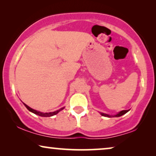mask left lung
<instances>
[{
    "label": "left lung",
    "mask_w": 156,
    "mask_h": 156,
    "mask_svg": "<svg viewBox=\"0 0 156 156\" xmlns=\"http://www.w3.org/2000/svg\"><path fill=\"white\" fill-rule=\"evenodd\" d=\"M130 109L129 110H123V111H121L120 112L117 113L115 115H109V114H104V113H101L100 112V114L101 115V116H105V117H108V118H111V117H119V116H123V114H126L128 112H129Z\"/></svg>",
    "instance_id": "left-lung-1"
}]
</instances>
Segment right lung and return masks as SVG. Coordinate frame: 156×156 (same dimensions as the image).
I'll list each match as a JSON object with an SVG mask.
<instances>
[{"label":"right lung","instance_id":"right-lung-1","mask_svg":"<svg viewBox=\"0 0 156 156\" xmlns=\"http://www.w3.org/2000/svg\"><path fill=\"white\" fill-rule=\"evenodd\" d=\"M23 104H24L25 107H26L27 109H28L30 112L33 113V114H35L36 115H38V116H42V117H50V116H54V115H56L57 114H58V113L60 112V111L63 110L64 108H65V107H62L61 108H59V109L55 111V112H49V113H42V112H39V111H37V110H35L33 109V108H32L30 107V106H28L27 105V104H25L23 103Z\"/></svg>","mask_w":156,"mask_h":156}]
</instances>
